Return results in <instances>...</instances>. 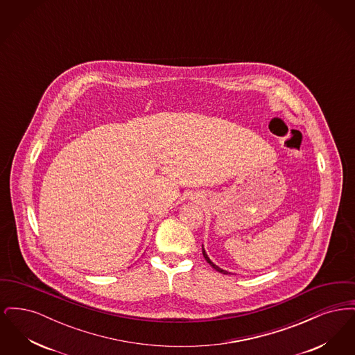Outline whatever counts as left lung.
I'll return each mask as SVG.
<instances>
[{"label": "left lung", "mask_w": 355, "mask_h": 355, "mask_svg": "<svg viewBox=\"0 0 355 355\" xmlns=\"http://www.w3.org/2000/svg\"><path fill=\"white\" fill-rule=\"evenodd\" d=\"M202 254H203V257H205V259H206V262H207V263H209V265H210V266H211V268H213V269H216V270L220 271V272H222V274H230V272H229V271H226V270H223V269H220V266H217V265H216V263H214V262H213V261H211V259H210V258H209V255H207V254H206V250H205V249H203V245H202Z\"/></svg>", "instance_id": "8db88e82"}]
</instances>
